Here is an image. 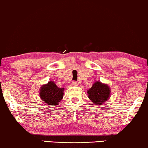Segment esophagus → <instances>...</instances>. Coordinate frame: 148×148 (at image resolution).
<instances>
[{"label":"esophagus","mask_w":148,"mask_h":148,"mask_svg":"<svg viewBox=\"0 0 148 148\" xmlns=\"http://www.w3.org/2000/svg\"><path fill=\"white\" fill-rule=\"evenodd\" d=\"M78 84H79V83H78L77 82H75V81H74V82H72V85L77 86Z\"/></svg>","instance_id":"esophagus-1"}]
</instances>
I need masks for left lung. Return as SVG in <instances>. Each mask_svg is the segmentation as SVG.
Returning a JSON list of instances; mask_svg holds the SVG:
<instances>
[{
  "mask_svg": "<svg viewBox=\"0 0 148 148\" xmlns=\"http://www.w3.org/2000/svg\"><path fill=\"white\" fill-rule=\"evenodd\" d=\"M88 97L95 105H103L111 95V89L109 86L101 82H95L92 87L87 90Z\"/></svg>",
  "mask_w": 148,
  "mask_h": 148,
  "instance_id": "8db88e82",
  "label": "left lung"
}]
</instances>
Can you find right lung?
I'll return each mask as SVG.
<instances>
[{
	"mask_svg": "<svg viewBox=\"0 0 148 148\" xmlns=\"http://www.w3.org/2000/svg\"><path fill=\"white\" fill-rule=\"evenodd\" d=\"M63 92L64 88H59L54 82H49L40 87L39 95L45 104L55 106L63 99Z\"/></svg>",
	"mask_w": 148,
	"mask_h": 148,
	"instance_id": "right-lung-1",
	"label": "right lung"
}]
</instances>
